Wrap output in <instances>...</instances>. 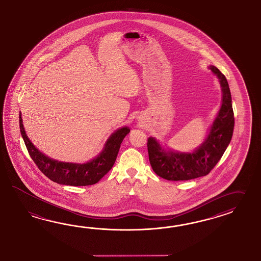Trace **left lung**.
Listing matches in <instances>:
<instances>
[{"label":"left lung","mask_w":261,"mask_h":261,"mask_svg":"<svg viewBox=\"0 0 261 261\" xmlns=\"http://www.w3.org/2000/svg\"><path fill=\"white\" fill-rule=\"evenodd\" d=\"M219 77L222 90V103L204 142L193 153L165 151L154 138L147 141L149 161L158 176L167 180H189L208 175L217 165L232 140L234 125L232 97L225 76L216 67L209 66Z\"/></svg>","instance_id":"left-lung-1"}]
</instances>
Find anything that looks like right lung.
Returning a JSON list of instances; mask_svg holds the SVG:
<instances>
[{
    "label": "right lung",
    "mask_w": 261,
    "mask_h": 261,
    "mask_svg": "<svg viewBox=\"0 0 261 261\" xmlns=\"http://www.w3.org/2000/svg\"><path fill=\"white\" fill-rule=\"evenodd\" d=\"M20 130L29 155L42 173L54 182L70 186H86L97 184L112 168L120 144L130 132V129L126 126L118 129L107 140L105 148L97 158L87 163L79 164L52 160L36 148L25 134L21 114Z\"/></svg>",
    "instance_id": "add662e5"
}]
</instances>
